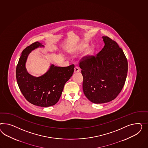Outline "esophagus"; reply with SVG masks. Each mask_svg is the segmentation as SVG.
I'll use <instances>...</instances> for the list:
<instances>
[{
	"label": "esophagus",
	"mask_w": 148,
	"mask_h": 148,
	"mask_svg": "<svg viewBox=\"0 0 148 148\" xmlns=\"http://www.w3.org/2000/svg\"><path fill=\"white\" fill-rule=\"evenodd\" d=\"M80 68H79L78 67H77V66H76V67L74 68V72H75V73L79 72H80Z\"/></svg>",
	"instance_id": "34e87169"
}]
</instances>
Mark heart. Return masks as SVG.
I'll return each mask as SVG.
<instances>
[{"label":"heart","mask_w":148,"mask_h":148,"mask_svg":"<svg viewBox=\"0 0 148 148\" xmlns=\"http://www.w3.org/2000/svg\"><path fill=\"white\" fill-rule=\"evenodd\" d=\"M87 46H88V44H86L83 45L80 50H81V51H83L84 48H86L87 47ZM93 51H94V48H93V47H90L87 49L86 53H87V55H90V54H91L92 53Z\"/></svg>","instance_id":"obj_1"}]
</instances>
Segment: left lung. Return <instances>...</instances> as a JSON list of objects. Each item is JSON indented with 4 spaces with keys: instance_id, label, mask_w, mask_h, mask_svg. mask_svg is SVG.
I'll return each instance as SVG.
<instances>
[{
    "instance_id": "1",
    "label": "left lung",
    "mask_w": 148,
    "mask_h": 148,
    "mask_svg": "<svg viewBox=\"0 0 148 148\" xmlns=\"http://www.w3.org/2000/svg\"><path fill=\"white\" fill-rule=\"evenodd\" d=\"M102 38V49L95 56H84L79 64L84 95L96 104L116 98L124 86L128 72V61L122 48L108 36Z\"/></svg>"
}]
</instances>
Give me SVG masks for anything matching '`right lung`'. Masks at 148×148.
I'll return each mask as SVG.
<instances>
[{
	"mask_svg": "<svg viewBox=\"0 0 148 148\" xmlns=\"http://www.w3.org/2000/svg\"><path fill=\"white\" fill-rule=\"evenodd\" d=\"M44 45L38 41L25 48L16 68V78L20 91L31 103L47 107L56 104L59 100L66 82L72 76L74 64L68 67H56L52 64L48 71L39 77L28 73L25 64L32 51Z\"/></svg>",
	"mask_w": 148,
	"mask_h": 148,
	"instance_id": "obj_1",
	"label": "right lung"
}]
</instances>
